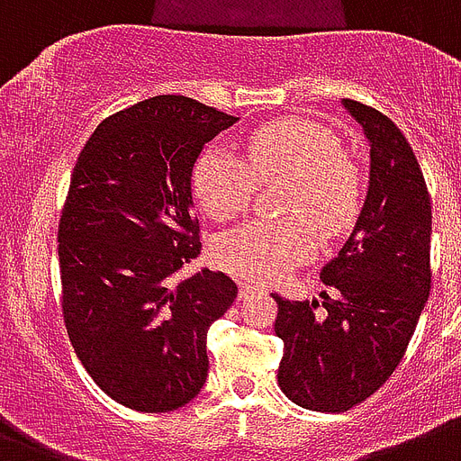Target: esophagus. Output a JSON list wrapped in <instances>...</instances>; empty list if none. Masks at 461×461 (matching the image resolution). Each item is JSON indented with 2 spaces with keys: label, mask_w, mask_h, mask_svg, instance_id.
<instances>
[{
  "label": "esophagus",
  "mask_w": 461,
  "mask_h": 461,
  "mask_svg": "<svg viewBox=\"0 0 461 461\" xmlns=\"http://www.w3.org/2000/svg\"><path fill=\"white\" fill-rule=\"evenodd\" d=\"M267 288L257 286V284H249V281H240V298H252V295H264Z\"/></svg>",
  "instance_id": "obj_1"
}]
</instances>
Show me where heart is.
<instances>
[{
  "instance_id": "obj_1",
  "label": "heart",
  "mask_w": 461,
  "mask_h": 461,
  "mask_svg": "<svg viewBox=\"0 0 461 461\" xmlns=\"http://www.w3.org/2000/svg\"><path fill=\"white\" fill-rule=\"evenodd\" d=\"M284 182L281 219H255L221 235L213 259L226 271L252 281H276L315 252V228L337 238L351 228L363 204V173L330 127L284 117L257 127L242 146V158L219 146L199 153L192 190L212 219L242 213L257 185Z\"/></svg>"
}]
</instances>
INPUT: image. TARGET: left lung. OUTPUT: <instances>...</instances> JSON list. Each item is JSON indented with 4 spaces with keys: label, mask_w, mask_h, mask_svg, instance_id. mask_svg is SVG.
<instances>
[{
    "label": "left lung",
    "mask_w": 461,
    "mask_h": 461,
    "mask_svg": "<svg viewBox=\"0 0 461 461\" xmlns=\"http://www.w3.org/2000/svg\"><path fill=\"white\" fill-rule=\"evenodd\" d=\"M370 141L356 228L322 269V303L276 301L279 387L312 411H348L404 358L430 291V194L411 146L380 110L344 98Z\"/></svg>",
    "instance_id": "8db88e82"
}]
</instances>
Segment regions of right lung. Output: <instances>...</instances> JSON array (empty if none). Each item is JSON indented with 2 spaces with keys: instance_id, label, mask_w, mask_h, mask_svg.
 <instances>
[{
  "instance_id": "add662e5",
  "label": "right lung",
  "mask_w": 461,
  "mask_h": 461,
  "mask_svg": "<svg viewBox=\"0 0 461 461\" xmlns=\"http://www.w3.org/2000/svg\"><path fill=\"white\" fill-rule=\"evenodd\" d=\"M235 120L156 95L105 117L71 173L57 230L64 327L86 373L131 411H175L197 397L209 327L238 295L223 271L177 279L202 252L192 167Z\"/></svg>"
}]
</instances>
